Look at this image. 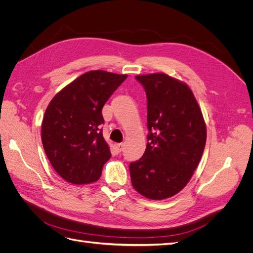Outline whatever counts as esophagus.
<instances>
[{
  "mask_svg": "<svg viewBox=\"0 0 253 253\" xmlns=\"http://www.w3.org/2000/svg\"><path fill=\"white\" fill-rule=\"evenodd\" d=\"M114 148H115V151H116L117 153H120L122 151V149H124V143H115Z\"/></svg>",
  "mask_w": 253,
  "mask_h": 253,
  "instance_id": "34e87169",
  "label": "esophagus"
}]
</instances>
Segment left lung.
<instances>
[{
    "label": "left lung",
    "mask_w": 253,
    "mask_h": 253,
    "mask_svg": "<svg viewBox=\"0 0 253 253\" xmlns=\"http://www.w3.org/2000/svg\"><path fill=\"white\" fill-rule=\"evenodd\" d=\"M148 99V143L129 165L133 188L153 201L166 200L187 186L200 164L206 122L192 90L164 73L135 77Z\"/></svg>",
    "instance_id": "obj_1"
}]
</instances>
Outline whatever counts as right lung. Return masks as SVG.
<instances>
[{"mask_svg": "<svg viewBox=\"0 0 253 253\" xmlns=\"http://www.w3.org/2000/svg\"><path fill=\"white\" fill-rule=\"evenodd\" d=\"M127 77L90 71L51 99L42 121V143L55 171L74 185L97 181L111 157L103 138L102 108Z\"/></svg>", "mask_w": 253, "mask_h": 253, "instance_id": "right-lung-1", "label": "right lung"}]
</instances>
